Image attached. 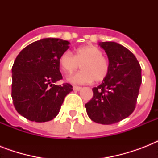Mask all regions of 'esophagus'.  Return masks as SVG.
<instances>
[{
    "mask_svg": "<svg viewBox=\"0 0 158 158\" xmlns=\"http://www.w3.org/2000/svg\"><path fill=\"white\" fill-rule=\"evenodd\" d=\"M73 89H74V91H79V90L81 89V87L75 86V85H74V86H73Z\"/></svg>",
    "mask_w": 158,
    "mask_h": 158,
    "instance_id": "esophagus-1",
    "label": "esophagus"
}]
</instances>
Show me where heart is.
Masks as SVG:
<instances>
[{
    "label": "heart",
    "mask_w": 158,
    "mask_h": 158,
    "mask_svg": "<svg viewBox=\"0 0 158 158\" xmlns=\"http://www.w3.org/2000/svg\"><path fill=\"white\" fill-rule=\"evenodd\" d=\"M102 54V51L98 47L83 46L75 51L74 56L70 52L61 54L60 66L65 74H71L81 66V71L69 78L72 83L87 84L93 80L98 83L106 78L110 69L109 60Z\"/></svg>",
    "instance_id": "obj_1"
}]
</instances>
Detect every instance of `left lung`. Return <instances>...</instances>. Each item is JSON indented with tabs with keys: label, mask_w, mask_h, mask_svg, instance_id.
Returning <instances> with one entry per match:
<instances>
[{
	"label": "left lung",
	"mask_w": 158,
	"mask_h": 158,
	"mask_svg": "<svg viewBox=\"0 0 158 158\" xmlns=\"http://www.w3.org/2000/svg\"><path fill=\"white\" fill-rule=\"evenodd\" d=\"M99 45L107 55L109 74L93 89V98L85 107L93 121L111 125L128 117L135 110L142 83L141 67L135 55L119 43L102 42Z\"/></svg>",
	"instance_id": "1"
}]
</instances>
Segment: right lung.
<instances>
[{"mask_svg": "<svg viewBox=\"0 0 158 158\" xmlns=\"http://www.w3.org/2000/svg\"><path fill=\"white\" fill-rule=\"evenodd\" d=\"M68 41L43 38L21 51L12 66L13 103L19 114L35 122H46L59 113L72 85H56L62 79L59 58Z\"/></svg>", "mask_w": 158, "mask_h": 158, "instance_id": "obj_1", "label": "right lung"}]
</instances>
